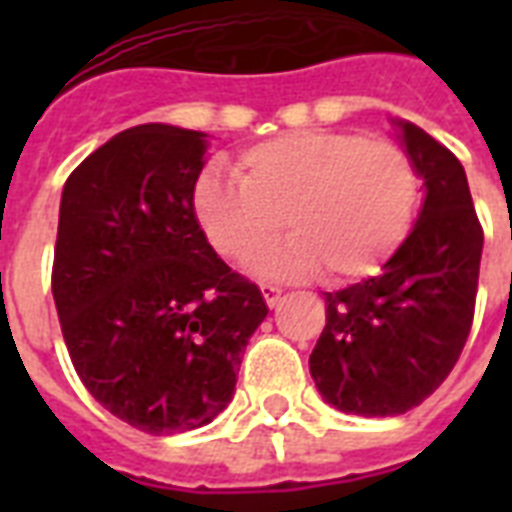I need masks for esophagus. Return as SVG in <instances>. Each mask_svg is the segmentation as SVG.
<instances>
[{
    "mask_svg": "<svg viewBox=\"0 0 512 512\" xmlns=\"http://www.w3.org/2000/svg\"><path fill=\"white\" fill-rule=\"evenodd\" d=\"M260 292H263L268 308H273V305L279 303V297H281V289L279 287H273V284H260Z\"/></svg>",
    "mask_w": 512,
    "mask_h": 512,
    "instance_id": "1",
    "label": "esophagus"
}]
</instances>
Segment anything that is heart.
I'll return each instance as SVG.
<instances>
[{
    "mask_svg": "<svg viewBox=\"0 0 512 512\" xmlns=\"http://www.w3.org/2000/svg\"><path fill=\"white\" fill-rule=\"evenodd\" d=\"M236 176L207 172L193 204L209 244L244 260L284 228L279 247L252 260L273 279H364L412 228L420 177L404 148L361 132L303 130L247 148Z\"/></svg>",
    "mask_w": 512,
    "mask_h": 512,
    "instance_id": "heart-1",
    "label": "heart"
}]
</instances>
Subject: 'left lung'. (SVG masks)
Returning a JSON list of instances; mask_svg holds the SVG:
<instances>
[{"label":"left lung","mask_w":512,"mask_h":512,"mask_svg":"<svg viewBox=\"0 0 512 512\" xmlns=\"http://www.w3.org/2000/svg\"><path fill=\"white\" fill-rule=\"evenodd\" d=\"M393 127L425 185L420 215L380 276L324 292L327 327L308 361L321 398L361 417L409 412L449 377L470 335L484 249L460 159L417 124Z\"/></svg>","instance_id":"left-lung-1"}]
</instances>
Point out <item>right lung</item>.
<instances>
[{"instance_id": "obj_1", "label": "right lung", "mask_w": 512, "mask_h": 512, "mask_svg": "<svg viewBox=\"0 0 512 512\" xmlns=\"http://www.w3.org/2000/svg\"><path fill=\"white\" fill-rule=\"evenodd\" d=\"M207 146L204 132L138 124L92 151L60 196L52 297L68 356L98 404L151 436L231 404L268 316L193 212Z\"/></svg>"}]
</instances>
